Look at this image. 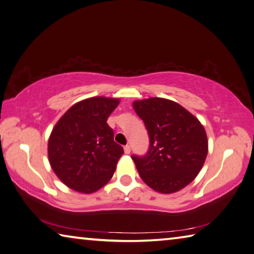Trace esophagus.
I'll return each instance as SVG.
<instances>
[{
  "instance_id": "esophagus-1",
  "label": "esophagus",
  "mask_w": 254,
  "mask_h": 254,
  "mask_svg": "<svg viewBox=\"0 0 254 254\" xmlns=\"http://www.w3.org/2000/svg\"><path fill=\"white\" fill-rule=\"evenodd\" d=\"M130 152H131L130 145H126V146H124V153H126V154H130Z\"/></svg>"
}]
</instances>
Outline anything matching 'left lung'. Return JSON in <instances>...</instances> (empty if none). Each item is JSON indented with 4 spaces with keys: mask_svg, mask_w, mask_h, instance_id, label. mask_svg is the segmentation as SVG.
<instances>
[{
    "mask_svg": "<svg viewBox=\"0 0 254 254\" xmlns=\"http://www.w3.org/2000/svg\"><path fill=\"white\" fill-rule=\"evenodd\" d=\"M132 104L150 136L149 152L142 158L132 155L141 179L163 194L186 188L196 178L206 159L203 126L171 100L149 98Z\"/></svg>",
    "mask_w": 254,
    "mask_h": 254,
    "instance_id": "8db88e82",
    "label": "left lung"
}]
</instances>
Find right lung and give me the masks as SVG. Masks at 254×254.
<instances>
[{"label": "right lung", "mask_w": 254, "mask_h": 254, "mask_svg": "<svg viewBox=\"0 0 254 254\" xmlns=\"http://www.w3.org/2000/svg\"><path fill=\"white\" fill-rule=\"evenodd\" d=\"M119 99L94 96L67 110L53 127L48 143L51 168L72 190L96 192L113 177L123 147L114 142L107 123Z\"/></svg>", "instance_id": "1"}]
</instances>
